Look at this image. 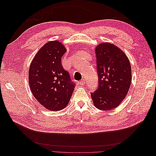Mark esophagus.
<instances>
[{"instance_id":"34e87169","label":"esophagus","mask_w":156,"mask_h":156,"mask_svg":"<svg viewBox=\"0 0 156 156\" xmlns=\"http://www.w3.org/2000/svg\"><path fill=\"white\" fill-rule=\"evenodd\" d=\"M85 80H84V79H82L81 80V81H79V84H80V85H84V84H85Z\"/></svg>"}]
</instances>
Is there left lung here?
I'll return each mask as SVG.
<instances>
[{"label":"left lung","mask_w":156,"mask_h":156,"mask_svg":"<svg viewBox=\"0 0 156 156\" xmlns=\"http://www.w3.org/2000/svg\"><path fill=\"white\" fill-rule=\"evenodd\" d=\"M99 87L90 93L94 106L102 111L119 106L128 93L131 68L124 52L115 45L104 42L96 48Z\"/></svg>","instance_id":"obj_1"}]
</instances>
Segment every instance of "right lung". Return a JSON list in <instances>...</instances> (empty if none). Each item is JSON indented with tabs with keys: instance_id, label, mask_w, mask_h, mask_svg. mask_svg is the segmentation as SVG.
Wrapping results in <instances>:
<instances>
[{
	"instance_id": "obj_1",
	"label": "right lung",
	"mask_w": 156,
	"mask_h": 156,
	"mask_svg": "<svg viewBox=\"0 0 156 156\" xmlns=\"http://www.w3.org/2000/svg\"><path fill=\"white\" fill-rule=\"evenodd\" d=\"M66 51L60 41H50L37 51L29 67V83L33 96L52 111L66 107L75 88L69 73L61 64Z\"/></svg>"
}]
</instances>
